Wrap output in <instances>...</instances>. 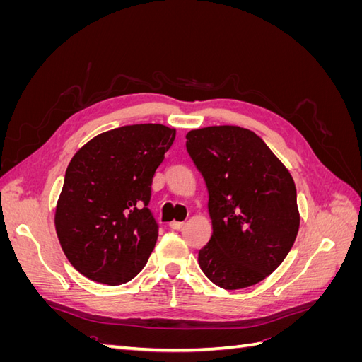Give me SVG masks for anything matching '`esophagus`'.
Listing matches in <instances>:
<instances>
[{
	"mask_svg": "<svg viewBox=\"0 0 362 362\" xmlns=\"http://www.w3.org/2000/svg\"><path fill=\"white\" fill-rule=\"evenodd\" d=\"M169 226H170L172 229H181V228L184 226V222H177V221H172V222L169 223Z\"/></svg>",
	"mask_w": 362,
	"mask_h": 362,
	"instance_id": "34e87169",
	"label": "esophagus"
}]
</instances>
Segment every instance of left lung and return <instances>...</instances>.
Wrapping results in <instances>:
<instances>
[{
    "label": "left lung",
    "mask_w": 362,
    "mask_h": 362,
    "mask_svg": "<svg viewBox=\"0 0 362 362\" xmlns=\"http://www.w3.org/2000/svg\"><path fill=\"white\" fill-rule=\"evenodd\" d=\"M187 152L206 184L213 234L198 254L217 287L238 290L266 279L286 259L300 216L291 173L254 131L192 129Z\"/></svg>",
    "instance_id": "1"
}]
</instances>
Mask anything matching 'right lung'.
Listing matches in <instances>:
<instances>
[{"mask_svg": "<svg viewBox=\"0 0 362 362\" xmlns=\"http://www.w3.org/2000/svg\"><path fill=\"white\" fill-rule=\"evenodd\" d=\"M175 134L161 124L125 125L75 152L54 223L64 255L86 278L120 286L145 267L158 237L148 208L152 177Z\"/></svg>", "mask_w": 362, "mask_h": 362, "instance_id": "add662e5", "label": "right lung"}]
</instances>
